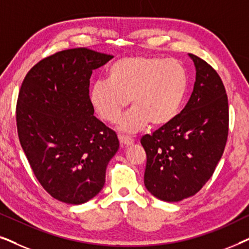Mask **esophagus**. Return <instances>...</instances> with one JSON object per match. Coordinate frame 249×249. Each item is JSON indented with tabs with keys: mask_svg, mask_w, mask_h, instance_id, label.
I'll list each match as a JSON object with an SVG mask.
<instances>
[{
	"mask_svg": "<svg viewBox=\"0 0 249 249\" xmlns=\"http://www.w3.org/2000/svg\"><path fill=\"white\" fill-rule=\"evenodd\" d=\"M119 141H120L121 144L124 146H130L134 144V139L124 135H119Z\"/></svg>",
	"mask_w": 249,
	"mask_h": 249,
	"instance_id": "esophagus-1",
	"label": "esophagus"
}]
</instances>
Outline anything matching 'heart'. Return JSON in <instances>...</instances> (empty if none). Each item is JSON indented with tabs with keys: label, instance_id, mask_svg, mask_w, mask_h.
<instances>
[{
	"label": "heart",
	"instance_id": "heart-1",
	"mask_svg": "<svg viewBox=\"0 0 249 249\" xmlns=\"http://www.w3.org/2000/svg\"><path fill=\"white\" fill-rule=\"evenodd\" d=\"M107 80L96 81L89 103L104 121L114 124L130 100L132 107L119 121L125 132L173 122L181 110L189 87V76L181 61L159 56H127L112 63Z\"/></svg>",
	"mask_w": 249,
	"mask_h": 249
}]
</instances>
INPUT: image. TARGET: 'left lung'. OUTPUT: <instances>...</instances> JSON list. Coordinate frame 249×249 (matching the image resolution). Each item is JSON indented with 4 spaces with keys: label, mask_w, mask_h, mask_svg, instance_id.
Returning a JSON list of instances; mask_svg holds the SVG:
<instances>
[{
    "label": "left lung",
    "mask_w": 249,
    "mask_h": 249,
    "mask_svg": "<svg viewBox=\"0 0 249 249\" xmlns=\"http://www.w3.org/2000/svg\"><path fill=\"white\" fill-rule=\"evenodd\" d=\"M188 55L196 70L188 103L175 121L141 139L147 155L145 187L164 202H179L202 189L228 138L229 107L222 80L205 61Z\"/></svg>",
    "instance_id": "left-lung-1"
}]
</instances>
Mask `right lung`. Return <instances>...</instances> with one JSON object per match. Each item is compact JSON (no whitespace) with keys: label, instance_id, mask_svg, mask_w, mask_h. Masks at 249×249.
Here are the masks:
<instances>
[{"label":"right lung","instance_id":"1","mask_svg":"<svg viewBox=\"0 0 249 249\" xmlns=\"http://www.w3.org/2000/svg\"><path fill=\"white\" fill-rule=\"evenodd\" d=\"M112 57L88 49L57 52L34 66L20 88V144L43 188L63 203L80 205L98 195L119 149L117 134L89 103L91 72Z\"/></svg>","mask_w":249,"mask_h":249}]
</instances>
